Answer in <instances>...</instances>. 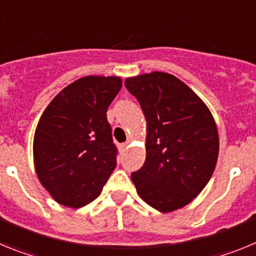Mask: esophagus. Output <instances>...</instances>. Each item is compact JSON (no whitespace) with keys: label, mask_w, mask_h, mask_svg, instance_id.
<instances>
[{"label":"esophagus","mask_w":256,"mask_h":256,"mask_svg":"<svg viewBox=\"0 0 256 256\" xmlns=\"http://www.w3.org/2000/svg\"><path fill=\"white\" fill-rule=\"evenodd\" d=\"M126 148H128V142H126V144H120V150L124 151Z\"/></svg>","instance_id":"obj_1"}]
</instances>
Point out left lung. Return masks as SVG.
Here are the masks:
<instances>
[{"mask_svg": "<svg viewBox=\"0 0 256 256\" xmlns=\"http://www.w3.org/2000/svg\"><path fill=\"white\" fill-rule=\"evenodd\" d=\"M138 100L146 130V160L132 173L140 198L162 212L190 204L216 169L219 136L212 112L177 76L162 72L126 79Z\"/></svg>", "mask_w": 256, "mask_h": 256, "instance_id": "left-lung-1", "label": "left lung"}]
</instances>
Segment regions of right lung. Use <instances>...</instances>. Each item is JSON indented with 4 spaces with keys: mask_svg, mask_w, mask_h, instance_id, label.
I'll return each instance as SVG.
<instances>
[{
    "mask_svg": "<svg viewBox=\"0 0 256 256\" xmlns=\"http://www.w3.org/2000/svg\"><path fill=\"white\" fill-rule=\"evenodd\" d=\"M120 76L76 79L48 104L33 140L34 168L52 198L78 209L98 198L116 166L106 112Z\"/></svg>",
    "mask_w": 256,
    "mask_h": 256,
    "instance_id": "obj_1",
    "label": "right lung"
}]
</instances>
